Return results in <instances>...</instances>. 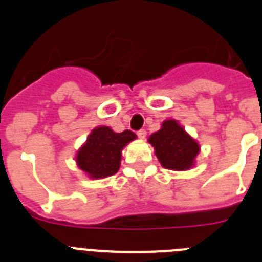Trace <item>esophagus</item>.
I'll list each match as a JSON object with an SVG mask.
<instances>
[{"instance_id": "1", "label": "esophagus", "mask_w": 262, "mask_h": 262, "mask_svg": "<svg viewBox=\"0 0 262 262\" xmlns=\"http://www.w3.org/2000/svg\"><path fill=\"white\" fill-rule=\"evenodd\" d=\"M138 136L140 139H144L145 136H147V131H145V129H139V131H138Z\"/></svg>"}]
</instances>
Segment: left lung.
Listing matches in <instances>:
<instances>
[{
    "label": "left lung",
    "instance_id": "left-lung-1",
    "mask_svg": "<svg viewBox=\"0 0 262 262\" xmlns=\"http://www.w3.org/2000/svg\"><path fill=\"white\" fill-rule=\"evenodd\" d=\"M155 154L165 169L187 170L194 165L200 144L178 124L177 120H164L161 128L148 139Z\"/></svg>",
    "mask_w": 262,
    "mask_h": 262
}]
</instances>
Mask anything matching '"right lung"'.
<instances>
[{
  "label": "right lung",
  "instance_id": "obj_1",
  "mask_svg": "<svg viewBox=\"0 0 262 262\" xmlns=\"http://www.w3.org/2000/svg\"><path fill=\"white\" fill-rule=\"evenodd\" d=\"M136 139V135L126 129L114 133L110 127L101 126L92 131L88 140L78 149L76 156L77 166L90 178H105L118 172L124 145Z\"/></svg>",
  "mask_w": 262,
  "mask_h": 262
}]
</instances>
